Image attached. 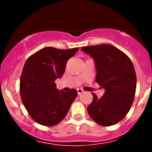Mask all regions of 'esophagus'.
Segmentation results:
<instances>
[{"label": "esophagus", "mask_w": 152, "mask_h": 152, "mask_svg": "<svg viewBox=\"0 0 152 152\" xmlns=\"http://www.w3.org/2000/svg\"><path fill=\"white\" fill-rule=\"evenodd\" d=\"M83 90H82V89H77V93H78V95H80L82 94V93H83Z\"/></svg>", "instance_id": "34e87169"}]
</instances>
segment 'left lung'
Segmentation results:
<instances>
[{
  "instance_id": "8db88e82",
  "label": "left lung",
  "mask_w": 152,
  "mask_h": 152,
  "mask_svg": "<svg viewBox=\"0 0 152 152\" xmlns=\"http://www.w3.org/2000/svg\"><path fill=\"white\" fill-rule=\"evenodd\" d=\"M81 50L93 59L96 82L104 90L102 98L95 93L87 113L94 121L103 126L118 123L129 111L136 90L135 70L131 59L111 45L82 47Z\"/></svg>"
}]
</instances>
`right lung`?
Here are the masks:
<instances>
[{
    "label": "right lung",
    "mask_w": 152,
    "mask_h": 152,
    "mask_svg": "<svg viewBox=\"0 0 152 152\" xmlns=\"http://www.w3.org/2000/svg\"><path fill=\"white\" fill-rule=\"evenodd\" d=\"M78 50L79 48L61 50L46 47L26 62L20 81V93L24 107L37 123L52 126L67 115L77 91L58 90L54 82L62 77L67 60Z\"/></svg>",
    "instance_id": "obj_1"
}]
</instances>
